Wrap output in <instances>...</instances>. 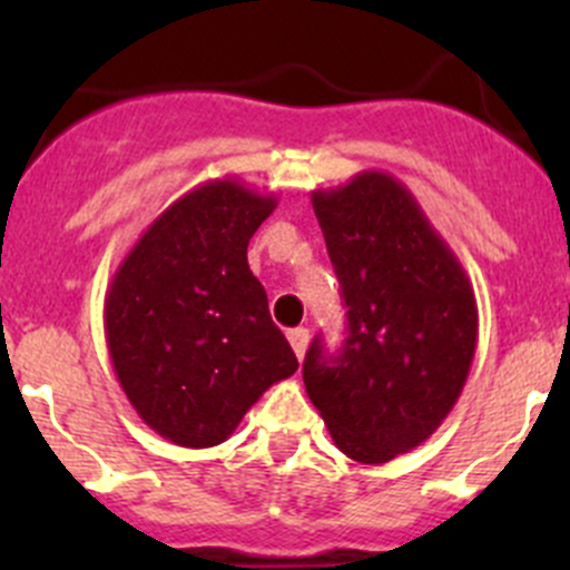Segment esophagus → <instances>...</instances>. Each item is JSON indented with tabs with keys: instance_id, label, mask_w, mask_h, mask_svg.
Instances as JSON below:
<instances>
[{
	"instance_id": "1",
	"label": "esophagus",
	"mask_w": 570,
	"mask_h": 570,
	"mask_svg": "<svg viewBox=\"0 0 570 570\" xmlns=\"http://www.w3.org/2000/svg\"><path fill=\"white\" fill-rule=\"evenodd\" d=\"M289 344H292V350H295L297 358L303 361V355H306V347H308V331H306V327H295V331H289Z\"/></svg>"
}]
</instances>
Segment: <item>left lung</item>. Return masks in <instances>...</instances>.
Segmentation results:
<instances>
[{"mask_svg":"<svg viewBox=\"0 0 570 570\" xmlns=\"http://www.w3.org/2000/svg\"><path fill=\"white\" fill-rule=\"evenodd\" d=\"M312 206L342 284L347 338L336 358L314 338L303 383L333 444L381 465L424 444L455 407L476 350L474 289L392 174L361 170L314 189Z\"/></svg>","mask_w":570,"mask_h":570,"instance_id":"8db88e82","label":"left lung"}]
</instances>
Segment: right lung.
I'll return each instance as SVG.
<instances>
[{"label": "right lung", "instance_id": "right-lung-1", "mask_svg": "<svg viewBox=\"0 0 570 570\" xmlns=\"http://www.w3.org/2000/svg\"><path fill=\"white\" fill-rule=\"evenodd\" d=\"M278 206L239 178H212L174 200L115 269L105 333L137 416L189 450L217 446L253 402L297 372L248 243Z\"/></svg>", "mask_w": 570, "mask_h": 570}]
</instances>
